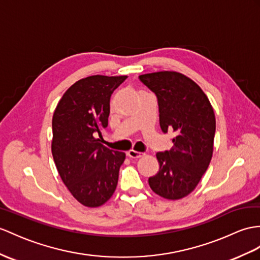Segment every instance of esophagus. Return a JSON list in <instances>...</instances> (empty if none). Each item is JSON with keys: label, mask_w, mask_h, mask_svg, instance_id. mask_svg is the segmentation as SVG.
<instances>
[{"label": "esophagus", "mask_w": 260, "mask_h": 260, "mask_svg": "<svg viewBox=\"0 0 260 260\" xmlns=\"http://www.w3.org/2000/svg\"><path fill=\"white\" fill-rule=\"evenodd\" d=\"M126 155H128L129 157H131V159H139V157L143 156V153H141V152L135 151V150H130L128 153H126Z\"/></svg>", "instance_id": "obj_1"}]
</instances>
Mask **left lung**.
Wrapping results in <instances>:
<instances>
[{
    "label": "left lung",
    "instance_id": "left-lung-1",
    "mask_svg": "<svg viewBox=\"0 0 260 260\" xmlns=\"http://www.w3.org/2000/svg\"><path fill=\"white\" fill-rule=\"evenodd\" d=\"M155 93L161 130L175 132L173 147L157 152L160 169L149 178L152 191L168 200L185 198L199 184L210 166L215 137L214 110L198 84L176 72L139 76Z\"/></svg>",
    "mask_w": 260,
    "mask_h": 260
}]
</instances>
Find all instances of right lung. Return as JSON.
I'll return each instance as SVG.
<instances>
[{
	"label": "right lung",
	"instance_id": "right-lung-1",
	"mask_svg": "<svg viewBox=\"0 0 260 260\" xmlns=\"http://www.w3.org/2000/svg\"><path fill=\"white\" fill-rule=\"evenodd\" d=\"M126 76L94 75L69 87L53 116L52 153L64 184L80 204L98 207L115 193L123 152L97 138L108 125L110 97Z\"/></svg>",
	"mask_w": 260,
	"mask_h": 260
}]
</instances>
